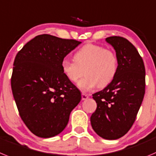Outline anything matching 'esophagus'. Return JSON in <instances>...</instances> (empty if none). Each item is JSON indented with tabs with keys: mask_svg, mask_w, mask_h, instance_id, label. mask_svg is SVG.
Returning <instances> with one entry per match:
<instances>
[{
	"mask_svg": "<svg viewBox=\"0 0 156 156\" xmlns=\"http://www.w3.org/2000/svg\"><path fill=\"white\" fill-rule=\"evenodd\" d=\"M88 96H89V95H88V94L82 93V94H81V99H82V100H85V99H88Z\"/></svg>",
	"mask_w": 156,
	"mask_h": 156,
	"instance_id": "34e87169",
	"label": "esophagus"
}]
</instances>
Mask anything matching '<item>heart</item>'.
Returning <instances> with one entry per match:
<instances>
[{"label": "heart", "mask_w": 156, "mask_h": 156, "mask_svg": "<svg viewBox=\"0 0 156 156\" xmlns=\"http://www.w3.org/2000/svg\"><path fill=\"white\" fill-rule=\"evenodd\" d=\"M74 59L75 61L64 59L61 69L71 82L78 81L85 72V78L78 82L83 91H89L97 85L99 88L106 87L113 81L118 68L116 54L99 45H85L75 53Z\"/></svg>", "instance_id": "obj_1"}]
</instances>
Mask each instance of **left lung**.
<instances>
[{
	"mask_svg": "<svg viewBox=\"0 0 156 156\" xmlns=\"http://www.w3.org/2000/svg\"><path fill=\"white\" fill-rule=\"evenodd\" d=\"M106 40L116 51L118 68L113 81L92 95L97 108L90 120L98 135L115 140L127 134L135 121L145 92V68L137 49L127 39L110 36Z\"/></svg>",
	"mask_w": 156,
	"mask_h": 156,
	"instance_id": "obj_1",
	"label": "left lung"
}]
</instances>
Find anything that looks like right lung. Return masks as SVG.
<instances>
[{"label": "right lung", "mask_w": 156, "mask_h": 156, "mask_svg": "<svg viewBox=\"0 0 156 156\" xmlns=\"http://www.w3.org/2000/svg\"><path fill=\"white\" fill-rule=\"evenodd\" d=\"M81 42L48 34L36 36L17 54L11 85L21 118L35 135L62 132L81 92L63 73L61 62Z\"/></svg>", "instance_id": "right-lung-1"}]
</instances>
